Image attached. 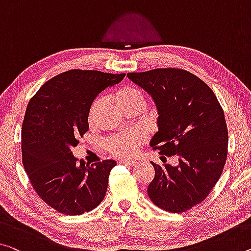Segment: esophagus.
I'll list each match as a JSON object with an SVG mask.
<instances>
[{
    "instance_id": "esophagus-1",
    "label": "esophagus",
    "mask_w": 251,
    "mask_h": 251,
    "mask_svg": "<svg viewBox=\"0 0 251 251\" xmlns=\"http://www.w3.org/2000/svg\"><path fill=\"white\" fill-rule=\"evenodd\" d=\"M121 165H125V166H129V167H133V166H136V161H126V160H122L120 161Z\"/></svg>"
}]
</instances>
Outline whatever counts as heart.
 <instances>
[{"label": "heart", "mask_w": 251, "mask_h": 251, "mask_svg": "<svg viewBox=\"0 0 251 251\" xmlns=\"http://www.w3.org/2000/svg\"><path fill=\"white\" fill-rule=\"evenodd\" d=\"M115 102L122 110L130 109V107H144L145 95L138 87L126 85L119 88L117 93H115ZM100 104H101L100 99L92 104L90 114H88L90 120L94 118ZM145 134L141 131H132V132L129 133H117L105 139L104 147L111 155L120 158H129L136 153L138 146H140L145 141Z\"/></svg>", "instance_id": "1"}]
</instances>
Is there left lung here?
Masks as SVG:
<instances>
[{
  "mask_svg": "<svg viewBox=\"0 0 251 251\" xmlns=\"http://www.w3.org/2000/svg\"><path fill=\"white\" fill-rule=\"evenodd\" d=\"M128 78L151 95L158 131L150 146L178 165L155 163L148 195L160 209L182 213L202 203L220 178L228 155L225 113L213 91L192 73L156 68L128 73Z\"/></svg>",
  "mask_w": 251,
  "mask_h": 251,
  "instance_id": "1",
  "label": "left lung"
}]
</instances>
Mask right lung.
Wrapping results in <instances>:
<instances>
[{
  "mask_svg": "<svg viewBox=\"0 0 251 251\" xmlns=\"http://www.w3.org/2000/svg\"><path fill=\"white\" fill-rule=\"evenodd\" d=\"M125 76L72 69L46 82L29 101L22 123V163L37 194L60 213L83 214L105 196L117 163L85 166L73 156L72 148L87 132L94 99Z\"/></svg>",
  "mask_w": 251,
  "mask_h": 251,
  "instance_id": "obj_1",
  "label": "right lung"
}]
</instances>
